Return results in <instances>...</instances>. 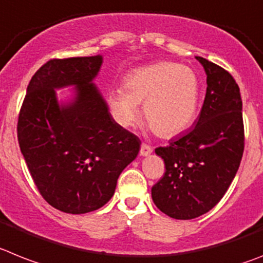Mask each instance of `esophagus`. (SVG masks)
<instances>
[{"label":"esophagus","mask_w":263,"mask_h":263,"mask_svg":"<svg viewBox=\"0 0 263 263\" xmlns=\"http://www.w3.org/2000/svg\"><path fill=\"white\" fill-rule=\"evenodd\" d=\"M152 153H153V147L149 146V145H146V143H142V145H141V150H140L141 156L147 157V156H150Z\"/></svg>","instance_id":"obj_1"}]
</instances>
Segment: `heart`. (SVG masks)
<instances>
[{
    "label": "heart",
    "instance_id": "1",
    "mask_svg": "<svg viewBox=\"0 0 263 263\" xmlns=\"http://www.w3.org/2000/svg\"><path fill=\"white\" fill-rule=\"evenodd\" d=\"M201 86L192 67L174 62H159L136 69L123 86L107 93V102L116 120L125 127L140 118V104L150 127L163 138L189 129L197 117Z\"/></svg>",
    "mask_w": 263,
    "mask_h": 263
}]
</instances>
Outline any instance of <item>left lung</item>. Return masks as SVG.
<instances>
[{"instance_id": "8db88e82", "label": "left lung", "mask_w": 263, "mask_h": 263, "mask_svg": "<svg viewBox=\"0 0 263 263\" xmlns=\"http://www.w3.org/2000/svg\"><path fill=\"white\" fill-rule=\"evenodd\" d=\"M206 73V96L193 129L156 149L165 174L152 187L154 205L174 219L212 210L228 192L243 154L239 87L232 74L196 57Z\"/></svg>"}]
</instances>
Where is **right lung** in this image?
I'll use <instances>...</instances> for the list:
<instances>
[{
  "label": "right lung",
  "mask_w": 263,
  "mask_h": 263,
  "mask_svg": "<svg viewBox=\"0 0 263 263\" xmlns=\"http://www.w3.org/2000/svg\"><path fill=\"white\" fill-rule=\"evenodd\" d=\"M104 62L50 60L31 77L18 117L20 149L49 205L69 214L102 208L141 141L114 121L94 84ZM70 88L58 96L57 90Z\"/></svg>",
  "instance_id": "right-lung-1"
}]
</instances>
